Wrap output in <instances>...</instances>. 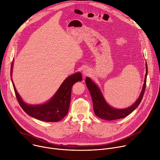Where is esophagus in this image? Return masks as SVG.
Wrapping results in <instances>:
<instances>
[{
	"instance_id": "34e87169",
	"label": "esophagus",
	"mask_w": 160,
	"mask_h": 160,
	"mask_svg": "<svg viewBox=\"0 0 160 160\" xmlns=\"http://www.w3.org/2000/svg\"><path fill=\"white\" fill-rule=\"evenodd\" d=\"M90 73H91V70H90L89 68H85V69H83V75L84 76H88L89 75H90Z\"/></svg>"
}]
</instances>
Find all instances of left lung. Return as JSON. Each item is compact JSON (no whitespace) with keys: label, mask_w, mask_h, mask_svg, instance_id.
I'll list each match as a JSON object with an SVG mask.
<instances>
[{"label":"left lung","mask_w":160,"mask_h":160,"mask_svg":"<svg viewBox=\"0 0 160 160\" xmlns=\"http://www.w3.org/2000/svg\"><path fill=\"white\" fill-rule=\"evenodd\" d=\"M147 75L148 65L146 63V76H145L144 83L142 92L136 102L132 106L125 109H115L110 107L106 103L103 95L101 94L99 89L89 78L87 77L85 79V83L92 97L94 112L96 115L101 119L107 121L116 120L127 117L129 114L132 113L139 105L141 102L144 94L145 90H146Z\"/></svg>","instance_id":"8db88e82"}]
</instances>
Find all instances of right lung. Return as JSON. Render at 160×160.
<instances>
[{"mask_svg": "<svg viewBox=\"0 0 160 160\" xmlns=\"http://www.w3.org/2000/svg\"><path fill=\"white\" fill-rule=\"evenodd\" d=\"M12 62L11 66V77ZM82 80L80 72H77L67 78L61 88L48 102L39 105H28L22 100L12 82L14 92L18 103L24 112L31 117L45 122H57L67 115L70 104L71 88L76 82Z\"/></svg>", "mask_w": 160, "mask_h": 160, "instance_id": "right-lung-1", "label": "right lung"}]
</instances>
